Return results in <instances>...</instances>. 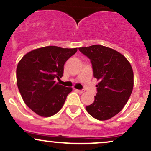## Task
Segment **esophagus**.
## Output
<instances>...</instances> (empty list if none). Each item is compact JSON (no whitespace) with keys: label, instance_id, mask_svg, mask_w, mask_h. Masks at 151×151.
I'll use <instances>...</instances> for the list:
<instances>
[{"label":"esophagus","instance_id":"esophagus-1","mask_svg":"<svg viewBox=\"0 0 151 151\" xmlns=\"http://www.w3.org/2000/svg\"><path fill=\"white\" fill-rule=\"evenodd\" d=\"M75 91L77 92V93H82L84 92L82 90H77V89H76Z\"/></svg>","mask_w":151,"mask_h":151}]
</instances>
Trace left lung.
<instances>
[{
  "instance_id": "8db88e82",
  "label": "left lung",
  "mask_w": 151,
  "mask_h": 151,
  "mask_svg": "<svg viewBox=\"0 0 151 151\" xmlns=\"http://www.w3.org/2000/svg\"><path fill=\"white\" fill-rule=\"evenodd\" d=\"M90 59L93 76L99 80L97 94L86 110L93 118L108 120L119 113L129 100L134 85L132 68L120 53L101 45L80 47Z\"/></svg>"
}]
</instances>
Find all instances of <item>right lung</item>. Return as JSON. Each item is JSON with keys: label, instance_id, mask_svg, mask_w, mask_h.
I'll list each match as a JSON object with an SVG mask.
<instances>
[{"label": "right lung", "instance_id": "obj_1", "mask_svg": "<svg viewBox=\"0 0 151 151\" xmlns=\"http://www.w3.org/2000/svg\"><path fill=\"white\" fill-rule=\"evenodd\" d=\"M77 48L46 46L24 55L17 68V82L25 104L43 117L61 110L72 88L55 83L63 74V66Z\"/></svg>", "mask_w": 151, "mask_h": 151}]
</instances>
